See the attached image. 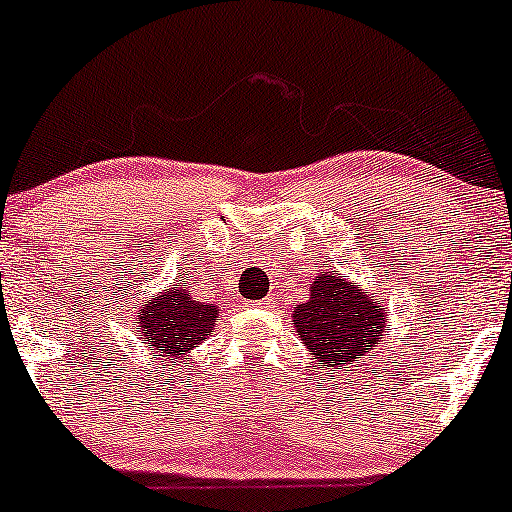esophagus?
<instances>
[{
  "mask_svg": "<svg viewBox=\"0 0 512 512\" xmlns=\"http://www.w3.org/2000/svg\"><path fill=\"white\" fill-rule=\"evenodd\" d=\"M269 303H272V298H264V301H262L260 305H269Z\"/></svg>",
  "mask_w": 512,
  "mask_h": 512,
  "instance_id": "esophagus-1",
  "label": "esophagus"
}]
</instances>
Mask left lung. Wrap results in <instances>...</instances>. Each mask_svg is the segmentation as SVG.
Here are the masks:
<instances>
[{"label": "left lung", "mask_w": 512, "mask_h": 512, "mask_svg": "<svg viewBox=\"0 0 512 512\" xmlns=\"http://www.w3.org/2000/svg\"><path fill=\"white\" fill-rule=\"evenodd\" d=\"M385 308L351 281L315 276L310 298L293 310V327L315 358L330 366L354 363L383 337Z\"/></svg>", "instance_id": "8db88e82"}]
</instances>
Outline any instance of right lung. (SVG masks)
I'll return each mask as SVG.
<instances>
[{
	"label": "right lung",
	"mask_w": 512,
	"mask_h": 512,
	"mask_svg": "<svg viewBox=\"0 0 512 512\" xmlns=\"http://www.w3.org/2000/svg\"><path fill=\"white\" fill-rule=\"evenodd\" d=\"M185 281L158 293L139 315L137 332L161 356H180V351L207 339L216 325V303H202L192 296Z\"/></svg>",
	"instance_id": "obj_1"
}]
</instances>
